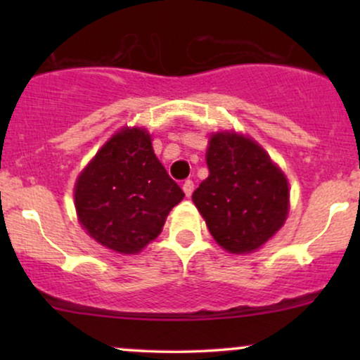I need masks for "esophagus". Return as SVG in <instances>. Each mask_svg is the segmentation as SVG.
<instances>
[{"instance_id": "1", "label": "esophagus", "mask_w": 360, "mask_h": 360, "mask_svg": "<svg viewBox=\"0 0 360 360\" xmlns=\"http://www.w3.org/2000/svg\"><path fill=\"white\" fill-rule=\"evenodd\" d=\"M183 191H184V194H186V196H191V194H193V191H194V183H193V181L191 179H186L184 181V183H183Z\"/></svg>"}]
</instances>
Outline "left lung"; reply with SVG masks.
Listing matches in <instances>:
<instances>
[{
  "label": "left lung",
  "mask_w": 360,
  "mask_h": 360,
  "mask_svg": "<svg viewBox=\"0 0 360 360\" xmlns=\"http://www.w3.org/2000/svg\"><path fill=\"white\" fill-rule=\"evenodd\" d=\"M210 176L193 193L210 233L223 249H259L283 226L289 189L283 172L250 139L217 134L206 152Z\"/></svg>",
  "instance_id": "left-lung-1"
}]
</instances>
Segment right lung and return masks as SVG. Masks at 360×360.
Returning <instances> with one entry per match:
<instances>
[{
    "label": "right lung",
    "mask_w": 360,
    "mask_h": 360,
    "mask_svg": "<svg viewBox=\"0 0 360 360\" xmlns=\"http://www.w3.org/2000/svg\"><path fill=\"white\" fill-rule=\"evenodd\" d=\"M184 198L140 128L113 135L84 169L74 189L81 225L101 245L135 254L162 230Z\"/></svg>",
    "instance_id": "1"
}]
</instances>
